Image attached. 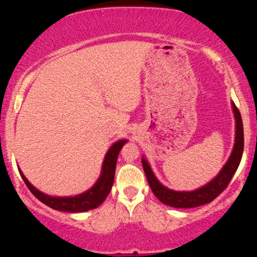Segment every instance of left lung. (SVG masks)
Here are the masks:
<instances>
[{
    "instance_id": "1",
    "label": "left lung",
    "mask_w": 257,
    "mask_h": 257,
    "mask_svg": "<svg viewBox=\"0 0 257 257\" xmlns=\"http://www.w3.org/2000/svg\"><path fill=\"white\" fill-rule=\"evenodd\" d=\"M231 107L234 121H236V124H234V127H236V130H234V144L231 154H230L227 162L224 163L219 173L212 180L208 181L207 184L199 187V188L182 191L168 188L167 186L161 184L158 178L155 177L149 161L143 155L142 163L147 181H149L152 191H153L160 202L177 208L197 207L212 202L213 199L216 198L227 188L229 182L232 179L234 172H236L239 167L243 152V128L241 115L233 102H231Z\"/></svg>"
}]
</instances>
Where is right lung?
I'll use <instances>...</instances> for the list:
<instances>
[{"instance_id": "obj_1", "label": "right lung", "mask_w": 257, "mask_h": 257, "mask_svg": "<svg viewBox=\"0 0 257 257\" xmlns=\"http://www.w3.org/2000/svg\"><path fill=\"white\" fill-rule=\"evenodd\" d=\"M128 141L125 139H119L115 143H113L110 149L107 150L105 156H104L101 175H99L96 182L90 187L88 190L84 193L75 195V196H52L47 195L43 191L38 190L36 187H34L25 177L23 171L19 169L20 176L23 178L25 184L27 185L29 190L37 199H40L45 205L50 206L53 210L70 212V213H80L89 210H94L97 206L105 201L108 193L111 191L113 181H114V173L116 167V160L122 146Z\"/></svg>"}]
</instances>
